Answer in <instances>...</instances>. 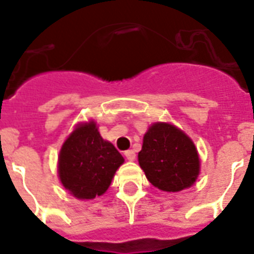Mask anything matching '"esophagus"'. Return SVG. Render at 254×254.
<instances>
[{
    "label": "esophagus",
    "mask_w": 254,
    "mask_h": 254,
    "mask_svg": "<svg viewBox=\"0 0 254 254\" xmlns=\"http://www.w3.org/2000/svg\"><path fill=\"white\" fill-rule=\"evenodd\" d=\"M125 156L127 158V160L132 161L136 159V154H134L133 150H127V151H125Z\"/></svg>",
    "instance_id": "esophagus-1"
}]
</instances>
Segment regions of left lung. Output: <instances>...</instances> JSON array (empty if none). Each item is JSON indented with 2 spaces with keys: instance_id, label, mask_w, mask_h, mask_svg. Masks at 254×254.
<instances>
[{
  "instance_id": "left-lung-1",
  "label": "left lung",
  "mask_w": 254,
  "mask_h": 254,
  "mask_svg": "<svg viewBox=\"0 0 254 254\" xmlns=\"http://www.w3.org/2000/svg\"><path fill=\"white\" fill-rule=\"evenodd\" d=\"M138 163L152 186L167 192L190 187L199 173L193 142L168 123H155L143 136Z\"/></svg>"
}]
</instances>
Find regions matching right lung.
Here are the masks:
<instances>
[{
  "instance_id": "obj_1",
  "label": "right lung",
  "mask_w": 254,
  "mask_h": 254,
  "mask_svg": "<svg viewBox=\"0 0 254 254\" xmlns=\"http://www.w3.org/2000/svg\"><path fill=\"white\" fill-rule=\"evenodd\" d=\"M125 161L111 142L104 141L94 122L78 126L61 149L60 179L80 199L102 196L116 170Z\"/></svg>"
}]
</instances>
